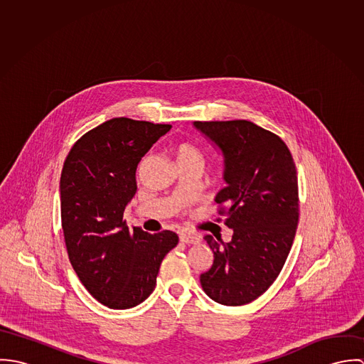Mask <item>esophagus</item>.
Masks as SVG:
<instances>
[{
  "instance_id": "esophagus-1",
  "label": "esophagus",
  "mask_w": 364,
  "mask_h": 364,
  "mask_svg": "<svg viewBox=\"0 0 364 364\" xmlns=\"http://www.w3.org/2000/svg\"><path fill=\"white\" fill-rule=\"evenodd\" d=\"M179 240L183 242V244H199V238L195 237V235H191L188 232H182L179 235Z\"/></svg>"
}]
</instances>
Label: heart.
<instances>
[{
  "label": "heart",
  "instance_id": "heart-1",
  "mask_svg": "<svg viewBox=\"0 0 364 364\" xmlns=\"http://www.w3.org/2000/svg\"><path fill=\"white\" fill-rule=\"evenodd\" d=\"M175 153H176V158H178L181 166L191 165V164H202L203 165V162H205L202 151L196 146H193L192 143H188V141L178 143L175 147Z\"/></svg>",
  "mask_w": 364,
  "mask_h": 364
}]
</instances>
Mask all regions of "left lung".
<instances>
[{"label":"left lung","instance_id":"left-lung-1","mask_svg":"<svg viewBox=\"0 0 364 364\" xmlns=\"http://www.w3.org/2000/svg\"><path fill=\"white\" fill-rule=\"evenodd\" d=\"M224 156L227 186L215 196L218 214L232 228L230 242L206 235L214 260L200 274L208 297L244 306L279 276L299 224L296 164L286 143L248 120L195 122Z\"/></svg>","mask_w":364,"mask_h":364}]
</instances>
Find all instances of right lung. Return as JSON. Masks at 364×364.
<instances>
[{
  "mask_svg": "<svg viewBox=\"0 0 364 364\" xmlns=\"http://www.w3.org/2000/svg\"><path fill=\"white\" fill-rule=\"evenodd\" d=\"M171 124L114 117L75 141L60 178L61 227L73 269L90 294L113 310L143 303L156 289L172 231L130 230L123 211L137 191L141 158Z\"/></svg>",
  "mask_w": 364,
  "mask_h": 364,
  "instance_id": "1",
  "label": "right lung"
}]
</instances>
